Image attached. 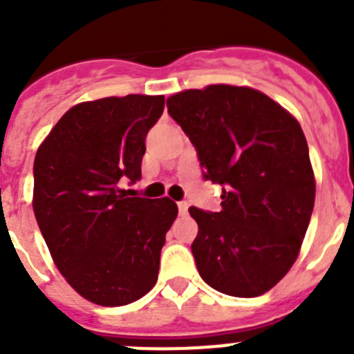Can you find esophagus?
Wrapping results in <instances>:
<instances>
[{
  "instance_id": "esophagus-1",
  "label": "esophagus",
  "mask_w": 354,
  "mask_h": 354,
  "mask_svg": "<svg viewBox=\"0 0 354 354\" xmlns=\"http://www.w3.org/2000/svg\"><path fill=\"white\" fill-rule=\"evenodd\" d=\"M177 207H179V214L184 216V214H187V207H189V205H187V202H179V204H177Z\"/></svg>"
}]
</instances>
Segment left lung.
Wrapping results in <instances>:
<instances>
[{
    "label": "left lung",
    "instance_id": "1",
    "mask_svg": "<svg viewBox=\"0 0 354 354\" xmlns=\"http://www.w3.org/2000/svg\"><path fill=\"white\" fill-rule=\"evenodd\" d=\"M198 154L204 179L221 186L218 212L189 207L204 282L236 298L277 286L298 259L315 200L314 170L298 120L266 93L209 84L167 101Z\"/></svg>",
    "mask_w": 354,
    "mask_h": 354
}]
</instances>
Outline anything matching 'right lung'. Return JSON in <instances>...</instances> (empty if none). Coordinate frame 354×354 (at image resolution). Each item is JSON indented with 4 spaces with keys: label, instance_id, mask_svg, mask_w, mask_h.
Returning a JSON list of instances; mask_svg holds the SVG:
<instances>
[{
    "label": "right lung",
    "instance_id": "right-lung-1",
    "mask_svg": "<svg viewBox=\"0 0 354 354\" xmlns=\"http://www.w3.org/2000/svg\"><path fill=\"white\" fill-rule=\"evenodd\" d=\"M162 108V95L81 102L37 150V223L58 271L95 305H127L158 282L177 205L167 196H126L120 183L142 177L147 133Z\"/></svg>",
    "mask_w": 354,
    "mask_h": 354
}]
</instances>
